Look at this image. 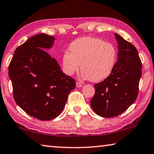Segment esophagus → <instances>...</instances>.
Listing matches in <instances>:
<instances>
[{
	"label": "esophagus",
	"mask_w": 154,
	"mask_h": 154,
	"mask_svg": "<svg viewBox=\"0 0 154 154\" xmlns=\"http://www.w3.org/2000/svg\"><path fill=\"white\" fill-rule=\"evenodd\" d=\"M82 86H83V85L81 83H79V82H77L76 83V87L77 88H81V87H82Z\"/></svg>",
	"instance_id": "obj_1"
}]
</instances>
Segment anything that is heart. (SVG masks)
<instances>
[{
    "label": "heart",
    "mask_w": 154,
    "mask_h": 154,
    "mask_svg": "<svg viewBox=\"0 0 154 154\" xmlns=\"http://www.w3.org/2000/svg\"><path fill=\"white\" fill-rule=\"evenodd\" d=\"M70 52L62 56V67L68 75L81 70L83 79L99 82L106 79L113 71L117 60V51L113 44L100 38L82 37L69 47Z\"/></svg>",
    "instance_id": "obj_1"
}]
</instances>
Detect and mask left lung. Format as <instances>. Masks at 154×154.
Returning a JSON list of instances; mask_svg holds the SVG:
<instances>
[{"label":"left lung","instance_id":"8db88e82","mask_svg":"<svg viewBox=\"0 0 154 154\" xmlns=\"http://www.w3.org/2000/svg\"><path fill=\"white\" fill-rule=\"evenodd\" d=\"M118 58L111 74L94 85L90 105L103 118H113L124 112L136 100L141 77L142 64L136 48L115 33Z\"/></svg>","mask_w":154,"mask_h":154}]
</instances>
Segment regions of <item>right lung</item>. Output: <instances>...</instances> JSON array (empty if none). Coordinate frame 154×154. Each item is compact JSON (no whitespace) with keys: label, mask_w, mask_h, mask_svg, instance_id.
Wrapping results in <instances>:
<instances>
[{"label":"right lung","mask_w":154,"mask_h":154,"mask_svg":"<svg viewBox=\"0 0 154 154\" xmlns=\"http://www.w3.org/2000/svg\"><path fill=\"white\" fill-rule=\"evenodd\" d=\"M54 41L44 33L28 38L15 49L9 66L15 103L43 121L60 114L75 88L73 78L62 72L56 60L45 51L51 48Z\"/></svg>","instance_id":"1"}]
</instances>
